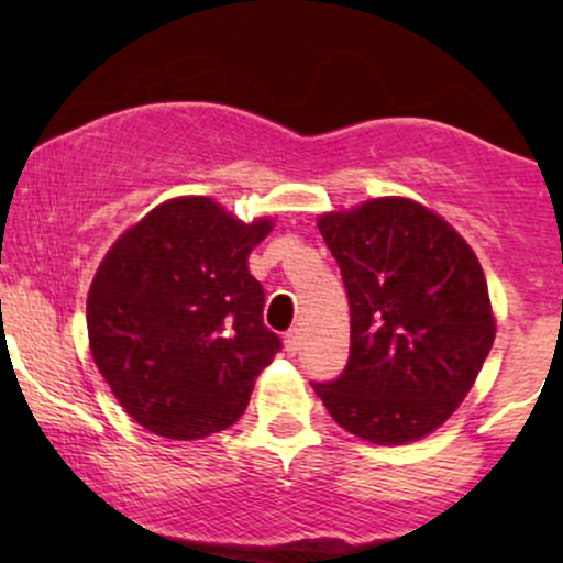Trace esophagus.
<instances>
[{"mask_svg": "<svg viewBox=\"0 0 563 563\" xmlns=\"http://www.w3.org/2000/svg\"><path fill=\"white\" fill-rule=\"evenodd\" d=\"M283 344H286L288 357H296V352H299V349H301V333H299V328H290V331L286 333V339H283Z\"/></svg>", "mask_w": 563, "mask_h": 563, "instance_id": "obj_1", "label": "esophagus"}]
</instances>
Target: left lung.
Returning <instances> with one entry per match:
<instances>
[{
    "instance_id": "1",
    "label": "left lung",
    "mask_w": 563,
    "mask_h": 563,
    "mask_svg": "<svg viewBox=\"0 0 563 563\" xmlns=\"http://www.w3.org/2000/svg\"><path fill=\"white\" fill-rule=\"evenodd\" d=\"M318 228L344 275L352 346L344 373L314 391L349 434L418 442L457 410L493 349L482 264L448 219L402 196L325 211Z\"/></svg>"
}]
</instances>
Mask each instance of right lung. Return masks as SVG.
I'll return each instance as SVG.
<instances>
[{"label": "right lung", "mask_w": 563, "mask_h": 563, "mask_svg": "<svg viewBox=\"0 0 563 563\" xmlns=\"http://www.w3.org/2000/svg\"><path fill=\"white\" fill-rule=\"evenodd\" d=\"M273 217L243 222L209 196H179L124 230L87 296L89 352L142 429L203 439L243 416L280 339L264 325L251 251Z\"/></svg>", "instance_id": "add662e5"}]
</instances>
